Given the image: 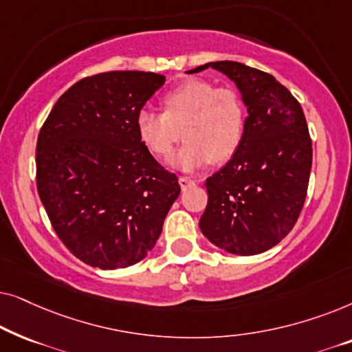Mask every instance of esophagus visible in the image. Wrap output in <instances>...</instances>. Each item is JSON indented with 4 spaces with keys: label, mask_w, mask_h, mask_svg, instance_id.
Masks as SVG:
<instances>
[{
    "label": "esophagus",
    "mask_w": 352,
    "mask_h": 352,
    "mask_svg": "<svg viewBox=\"0 0 352 352\" xmlns=\"http://www.w3.org/2000/svg\"><path fill=\"white\" fill-rule=\"evenodd\" d=\"M179 186H181L182 190H187V189H189V187H194L195 186V181H192V179H189V177H186V176H181L179 177Z\"/></svg>",
    "instance_id": "obj_1"
}]
</instances>
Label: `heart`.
I'll list each match as a JSON object with an SVG mask.
<instances>
[{"label":"heart","mask_w":352,"mask_h":352,"mask_svg":"<svg viewBox=\"0 0 352 352\" xmlns=\"http://www.w3.org/2000/svg\"><path fill=\"white\" fill-rule=\"evenodd\" d=\"M163 113L141 110L136 134L152 155L166 158L179 139L184 146L171 157V166L194 173L211 162L235 155L245 133V104L237 91L205 80H189L162 98Z\"/></svg>","instance_id":"1"}]
</instances>
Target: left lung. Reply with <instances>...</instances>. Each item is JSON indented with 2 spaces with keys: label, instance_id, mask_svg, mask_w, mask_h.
Instances as JSON below:
<instances>
[{
  "label": "left lung",
  "instance_id": "left-lung-1",
  "mask_svg": "<svg viewBox=\"0 0 352 352\" xmlns=\"http://www.w3.org/2000/svg\"><path fill=\"white\" fill-rule=\"evenodd\" d=\"M210 67L234 81L248 117L239 151L205 182L208 205L199 226L218 248L252 256L276 247L301 213L312 166L309 129L300 102L272 75L232 60L187 74Z\"/></svg>",
  "mask_w": 352,
  "mask_h": 352
}]
</instances>
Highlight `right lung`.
<instances>
[{"mask_svg":"<svg viewBox=\"0 0 352 352\" xmlns=\"http://www.w3.org/2000/svg\"><path fill=\"white\" fill-rule=\"evenodd\" d=\"M165 85L152 72H107L65 91L36 142V187L57 237L99 269L133 266L160 237L181 194L136 134V115Z\"/></svg>","mask_w":352,"mask_h":352,"instance_id":"1","label":"right lung"}]
</instances>
